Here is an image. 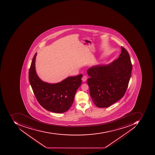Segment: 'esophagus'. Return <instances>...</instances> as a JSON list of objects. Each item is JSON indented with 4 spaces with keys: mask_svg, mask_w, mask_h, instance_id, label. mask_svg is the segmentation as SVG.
<instances>
[{
    "mask_svg": "<svg viewBox=\"0 0 155 155\" xmlns=\"http://www.w3.org/2000/svg\"><path fill=\"white\" fill-rule=\"evenodd\" d=\"M87 75H84V76H83V77H82V81H86V80H87Z\"/></svg>",
    "mask_w": 155,
    "mask_h": 155,
    "instance_id": "1",
    "label": "esophagus"
}]
</instances>
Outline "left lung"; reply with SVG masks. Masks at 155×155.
<instances>
[{"mask_svg":"<svg viewBox=\"0 0 155 155\" xmlns=\"http://www.w3.org/2000/svg\"><path fill=\"white\" fill-rule=\"evenodd\" d=\"M117 60L107 65L95 66L87 70V80L92 100L98 107H106L125 94L131 75L132 65L127 50L121 47Z\"/></svg>","mask_w":155,"mask_h":155,"instance_id":"8db88e82","label":"left lung"}]
</instances>
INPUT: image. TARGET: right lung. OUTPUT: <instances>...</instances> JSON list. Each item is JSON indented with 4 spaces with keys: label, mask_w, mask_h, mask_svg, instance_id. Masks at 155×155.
<instances>
[{
    "label": "right lung",
    "mask_w": 155,
    "mask_h": 155,
    "mask_svg": "<svg viewBox=\"0 0 155 155\" xmlns=\"http://www.w3.org/2000/svg\"><path fill=\"white\" fill-rule=\"evenodd\" d=\"M36 55L37 53L29 70V80L37 100L49 111L56 113L67 111L73 104L76 91L81 85L82 74L68 77L56 84L43 82L37 76L35 69Z\"/></svg>",
    "instance_id": "obj_1"
}]
</instances>
